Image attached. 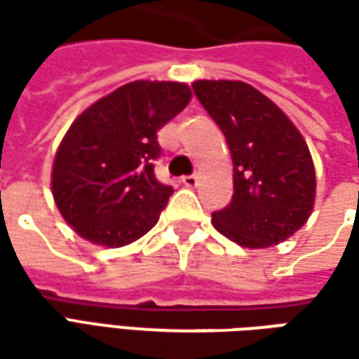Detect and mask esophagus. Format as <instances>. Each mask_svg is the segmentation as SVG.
Listing matches in <instances>:
<instances>
[{
	"instance_id": "34e87169",
	"label": "esophagus",
	"mask_w": 359,
	"mask_h": 359,
	"mask_svg": "<svg viewBox=\"0 0 359 359\" xmlns=\"http://www.w3.org/2000/svg\"><path fill=\"white\" fill-rule=\"evenodd\" d=\"M182 184L186 187H196L198 186V175L194 173V175H184L182 177Z\"/></svg>"
}]
</instances>
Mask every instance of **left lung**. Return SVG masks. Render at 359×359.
Masks as SVG:
<instances>
[{
  "instance_id": "obj_1",
  "label": "left lung",
  "mask_w": 359,
  "mask_h": 359,
  "mask_svg": "<svg viewBox=\"0 0 359 359\" xmlns=\"http://www.w3.org/2000/svg\"><path fill=\"white\" fill-rule=\"evenodd\" d=\"M200 104L228 142L233 196L214 228L243 248L278 245L302 228L316 200L308 144L278 105L243 81H194Z\"/></svg>"
}]
</instances>
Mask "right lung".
I'll use <instances>...</instances> for the list:
<instances>
[{
	"instance_id": "add662e5",
	"label": "right lung",
	"mask_w": 359,
	"mask_h": 359,
	"mask_svg": "<svg viewBox=\"0 0 359 359\" xmlns=\"http://www.w3.org/2000/svg\"><path fill=\"white\" fill-rule=\"evenodd\" d=\"M191 100L180 81H131L90 105L57 147L51 191L77 236L105 248L140 240L173 194L154 175L158 131Z\"/></svg>"
}]
</instances>
